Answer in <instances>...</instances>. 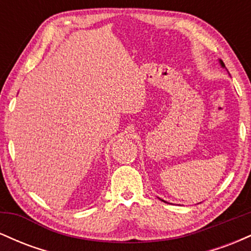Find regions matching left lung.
Segmentation results:
<instances>
[{
	"mask_svg": "<svg viewBox=\"0 0 251 251\" xmlns=\"http://www.w3.org/2000/svg\"><path fill=\"white\" fill-rule=\"evenodd\" d=\"M220 65H221V66H222V67H223V68H226V66H224V63H223V61H222V60H220ZM160 201H164V200H160ZM165 203H166V201H165Z\"/></svg>",
	"mask_w": 251,
	"mask_h": 251,
	"instance_id": "8db88e82",
	"label": "left lung"
}]
</instances>
